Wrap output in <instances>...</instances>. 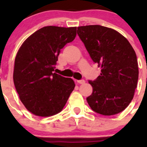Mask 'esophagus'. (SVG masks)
<instances>
[{"mask_svg":"<svg viewBox=\"0 0 147 147\" xmlns=\"http://www.w3.org/2000/svg\"><path fill=\"white\" fill-rule=\"evenodd\" d=\"M77 82L79 83V84H84L85 81H84V80H78Z\"/></svg>","mask_w":147,"mask_h":147,"instance_id":"esophagus-1","label":"esophagus"}]
</instances>
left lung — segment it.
Segmentation results:
<instances>
[{"label": "left lung", "instance_id": "left-lung-1", "mask_svg": "<svg viewBox=\"0 0 147 147\" xmlns=\"http://www.w3.org/2000/svg\"><path fill=\"white\" fill-rule=\"evenodd\" d=\"M78 35L101 73L89 81L92 93L87 101L93 111L106 116L127 107L137 88L139 69L137 55L127 38L117 31L99 26H80Z\"/></svg>", "mask_w": 147, "mask_h": 147}]
</instances>
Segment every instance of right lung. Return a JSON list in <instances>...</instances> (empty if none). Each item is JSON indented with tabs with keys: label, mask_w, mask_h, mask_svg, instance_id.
Here are the masks:
<instances>
[{
	"label": "right lung",
	"mask_w": 147,
	"mask_h": 147,
	"mask_svg": "<svg viewBox=\"0 0 147 147\" xmlns=\"http://www.w3.org/2000/svg\"><path fill=\"white\" fill-rule=\"evenodd\" d=\"M76 27H43L28 37L15 59L13 82L26 109L39 117L62 111L75 87L53 72L61 49L76 37Z\"/></svg>",
	"instance_id": "obj_1"
}]
</instances>
